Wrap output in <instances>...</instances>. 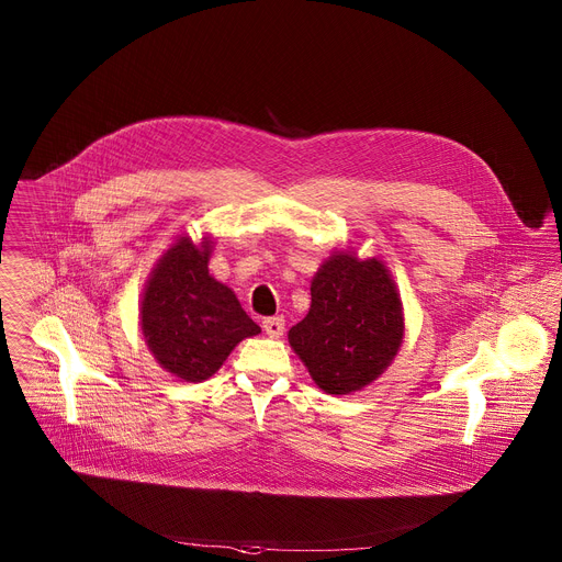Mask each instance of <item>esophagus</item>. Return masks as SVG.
<instances>
[{
  "label": "esophagus",
  "instance_id": "obj_1",
  "mask_svg": "<svg viewBox=\"0 0 562 562\" xmlns=\"http://www.w3.org/2000/svg\"><path fill=\"white\" fill-rule=\"evenodd\" d=\"M262 329L269 338H280L282 331H284V319L280 315H273V317H265L262 319Z\"/></svg>",
  "mask_w": 562,
  "mask_h": 562
}]
</instances>
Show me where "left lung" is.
Wrapping results in <instances>:
<instances>
[{
    "mask_svg": "<svg viewBox=\"0 0 562 562\" xmlns=\"http://www.w3.org/2000/svg\"><path fill=\"white\" fill-rule=\"evenodd\" d=\"M405 340V313L380 258L334 251L311 280V306L291 327L289 345L313 382L347 395L378 380Z\"/></svg>",
    "mask_w": 562,
    "mask_h": 562,
    "instance_id": "left-lung-1",
    "label": "left lung"
}]
</instances>
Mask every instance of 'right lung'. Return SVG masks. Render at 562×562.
Wrapping results in <instances>:
<instances>
[{"label":"right lung","mask_w":562,"mask_h":562,"mask_svg":"<svg viewBox=\"0 0 562 562\" xmlns=\"http://www.w3.org/2000/svg\"><path fill=\"white\" fill-rule=\"evenodd\" d=\"M213 237L180 235L162 254L139 297V329L155 362L184 382L209 380L260 327L235 293L209 273Z\"/></svg>","instance_id":"obj_1"}]
</instances>
